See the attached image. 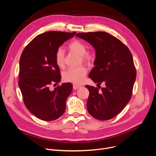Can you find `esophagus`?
<instances>
[{
  "label": "esophagus",
  "instance_id": "obj_1",
  "mask_svg": "<svg viewBox=\"0 0 156 156\" xmlns=\"http://www.w3.org/2000/svg\"><path fill=\"white\" fill-rule=\"evenodd\" d=\"M73 89L74 90H77V89H78L79 88H80L81 87V86H80V85H73Z\"/></svg>",
  "mask_w": 156,
  "mask_h": 156
}]
</instances>
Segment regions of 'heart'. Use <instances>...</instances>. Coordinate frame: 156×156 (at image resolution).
Here are the masks:
<instances>
[{"mask_svg":"<svg viewBox=\"0 0 156 156\" xmlns=\"http://www.w3.org/2000/svg\"><path fill=\"white\" fill-rule=\"evenodd\" d=\"M68 48L72 52L80 56L83 62L90 64L95 58L93 52L87 51V46L79 40H75L69 43ZM65 53L63 49L59 48L56 49L55 54V59L56 64L59 68L64 66ZM87 69L84 66L78 68H71L66 70L63 74V79L68 82L75 84H80L83 82L85 76L87 75Z\"/></svg>","mask_w":156,"mask_h":156,"instance_id":"obj_1","label":"heart"}]
</instances>
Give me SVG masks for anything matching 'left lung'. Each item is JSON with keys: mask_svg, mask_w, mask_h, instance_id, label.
I'll use <instances>...</instances> for the list:
<instances>
[{"mask_svg": "<svg viewBox=\"0 0 156 156\" xmlns=\"http://www.w3.org/2000/svg\"><path fill=\"white\" fill-rule=\"evenodd\" d=\"M76 36L95 50V67L88 76L97 85H105L101 90L86 85L90 92L88 112L99 120H110L120 113L131 98L136 79L132 55L120 40L107 33H82Z\"/></svg>", "mask_w": 156, "mask_h": 156, "instance_id": "1", "label": "left lung"}]
</instances>
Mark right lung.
<instances>
[{
  "label": "right lung",
  "mask_w": 156,
  "mask_h": 156,
  "mask_svg": "<svg viewBox=\"0 0 156 156\" xmlns=\"http://www.w3.org/2000/svg\"><path fill=\"white\" fill-rule=\"evenodd\" d=\"M75 34L61 31L41 34L30 41L20 56L18 85L26 108L41 120H55L65 111L73 85L66 83L51 90L49 85L57 84L61 78L55 59L56 49Z\"/></svg>",
  "instance_id": "obj_1"
}]
</instances>
